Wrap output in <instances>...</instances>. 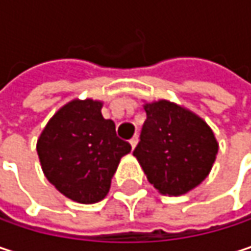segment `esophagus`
Masks as SVG:
<instances>
[{"label":"esophagus","instance_id":"obj_1","mask_svg":"<svg viewBox=\"0 0 251 251\" xmlns=\"http://www.w3.org/2000/svg\"><path fill=\"white\" fill-rule=\"evenodd\" d=\"M138 141H139V138H138V135L135 133V135L132 136V139L129 141V144H130V147H132V150H133V148L136 147V144H138Z\"/></svg>","mask_w":251,"mask_h":251}]
</instances>
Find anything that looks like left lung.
I'll use <instances>...</instances> for the list:
<instances>
[{"instance_id": "obj_1", "label": "left lung", "mask_w": 251, "mask_h": 251, "mask_svg": "<svg viewBox=\"0 0 251 251\" xmlns=\"http://www.w3.org/2000/svg\"><path fill=\"white\" fill-rule=\"evenodd\" d=\"M147 121L133 155L148 181L163 195L180 196L201 184L218 154L208 124L167 100L144 104Z\"/></svg>"}]
</instances>
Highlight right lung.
<instances>
[{
	"mask_svg": "<svg viewBox=\"0 0 251 251\" xmlns=\"http://www.w3.org/2000/svg\"><path fill=\"white\" fill-rule=\"evenodd\" d=\"M101 107L93 99L67 103L50 118L36 145L46 178L78 203L104 199L121 158L130 152Z\"/></svg>",
	"mask_w": 251,
	"mask_h": 251,
	"instance_id": "obj_1",
	"label": "right lung"
}]
</instances>
